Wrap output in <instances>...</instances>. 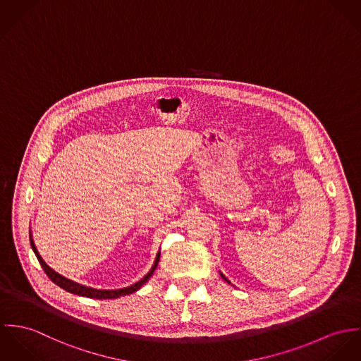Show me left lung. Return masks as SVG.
Wrapping results in <instances>:
<instances>
[{
    "label": "left lung",
    "mask_w": 361,
    "mask_h": 361,
    "mask_svg": "<svg viewBox=\"0 0 361 361\" xmlns=\"http://www.w3.org/2000/svg\"><path fill=\"white\" fill-rule=\"evenodd\" d=\"M221 277H223V279H224V280L227 281V282H228V283H230V281L227 280V279H226V277H224V276H223V274H221Z\"/></svg>",
    "instance_id": "1"
}]
</instances>
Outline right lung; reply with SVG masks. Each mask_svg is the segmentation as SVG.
<instances>
[{
	"instance_id": "right-lung-1",
	"label": "right lung",
	"mask_w": 361,
	"mask_h": 361,
	"mask_svg": "<svg viewBox=\"0 0 361 361\" xmlns=\"http://www.w3.org/2000/svg\"><path fill=\"white\" fill-rule=\"evenodd\" d=\"M30 245H32V249L33 252L36 253L39 262H40L41 267L44 269L45 274L49 277V280L52 281L54 283H56L58 286H61L62 289L71 292V293H75V295H80V296H87V298H94V299H116V298H121V296H126V295H130L135 290H138L147 281L151 279V276L154 274L158 263H159V257H161V253L157 255V259H155V263L151 269V271L142 279V280L135 282L134 285H130L127 288H121V289H114V290H105V289H94V288H90V286H85V285H81L75 281L69 280V279H65L63 276L58 274L56 271H54L40 256L35 242L32 240V233H30Z\"/></svg>"
}]
</instances>
